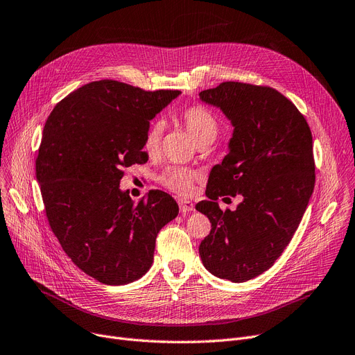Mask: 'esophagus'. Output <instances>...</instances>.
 I'll return each mask as SVG.
<instances>
[{"mask_svg": "<svg viewBox=\"0 0 355 355\" xmlns=\"http://www.w3.org/2000/svg\"><path fill=\"white\" fill-rule=\"evenodd\" d=\"M179 209L182 214H187V212H191L195 209L193 204L191 201H187V200H179Z\"/></svg>", "mask_w": 355, "mask_h": 355, "instance_id": "34e87169", "label": "esophagus"}]
</instances>
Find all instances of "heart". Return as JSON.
<instances>
[{
	"label": "heart",
	"mask_w": 355,
	"mask_h": 355,
	"mask_svg": "<svg viewBox=\"0 0 355 355\" xmlns=\"http://www.w3.org/2000/svg\"><path fill=\"white\" fill-rule=\"evenodd\" d=\"M178 122L185 128L198 144H211L218 134V121L212 112L202 105H193L180 110L176 115ZM163 125L153 122L146 131L143 148L148 155H155L159 151ZM198 173L183 167H167L159 176V183L178 195H189L193 183L198 180Z\"/></svg>",
	"instance_id": "b5f03b06"
}]
</instances>
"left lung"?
Instances as JSON below:
<instances>
[{
    "mask_svg": "<svg viewBox=\"0 0 355 355\" xmlns=\"http://www.w3.org/2000/svg\"><path fill=\"white\" fill-rule=\"evenodd\" d=\"M234 126L229 154L212 167L196 209L211 223L200 245L204 266L233 282L258 277L288 246L315 188L313 139L300 110L272 87L225 81L200 93ZM244 198L219 209L228 195Z\"/></svg>",
    "mask_w": 355,
    "mask_h": 355,
    "instance_id": "left-lung-1",
    "label": "left lung"
}]
</instances>
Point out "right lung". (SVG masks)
Listing matches in <instances>:
<instances>
[{
    "mask_svg": "<svg viewBox=\"0 0 355 355\" xmlns=\"http://www.w3.org/2000/svg\"><path fill=\"white\" fill-rule=\"evenodd\" d=\"M179 94L101 80L69 93L48 116L36 159L46 217L68 258L102 284L143 277L155 237L178 216L168 193L153 189L134 202L119 182L125 167L148 160L150 121Z\"/></svg>",
    "mask_w": 355,
    "mask_h": 355,
    "instance_id": "1",
    "label": "right lung"
}]
</instances>
